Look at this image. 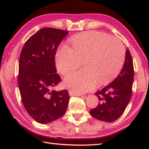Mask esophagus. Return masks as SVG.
Here are the masks:
<instances>
[{"label":"esophagus","mask_w":149,"mask_h":149,"mask_svg":"<svg viewBox=\"0 0 149 149\" xmlns=\"http://www.w3.org/2000/svg\"><path fill=\"white\" fill-rule=\"evenodd\" d=\"M69 95L70 96H78V97H81V96H83V95L81 94V93H77L74 92L73 90H70L69 91Z\"/></svg>","instance_id":"1"}]
</instances>
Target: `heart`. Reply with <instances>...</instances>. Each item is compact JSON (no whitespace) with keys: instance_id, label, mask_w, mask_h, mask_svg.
I'll list each match as a JSON object with an SVG mask.
<instances>
[{"instance_id":"b5f03b06","label":"heart","mask_w":149,"mask_h":149,"mask_svg":"<svg viewBox=\"0 0 149 149\" xmlns=\"http://www.w3.org/2000/svg\"><path fill=\"white\" fill-rule=\"evenodd\" d=\"M72 49L62 45L56 54V66L63 75L78 68L82 61L84 68L68 75L65 84L74 92L92 90L97 83L104 84L121 70L125 58L122 42L104 33L91 31L72 40Z\"/></svg>"}]
</instances>
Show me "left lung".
I'll return each instance as SVG.
<instances>
[{
	"mask_svg": "<svg viewBox=\"0 0 149 149\" xmlns=\"http://www.w3.org/2000/svg\"><path fill=\"white\" fill-rule=\"evenodd\" d=\"M133 80V62L127 49L124 65L118 76L95 93L99 103L95 108L90 109V115L95 118L107 122H114L120 118L131 98Z\"/></svg>",
	"mask_w": 149,
	"mask_h": 149,
	"instance_id": "1",
	"label": "left lung"
}]
</instances>
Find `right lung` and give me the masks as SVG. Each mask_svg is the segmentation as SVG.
<instances>
[{"label": "right lung", "instance_id": "add662e5", "mask_svg": "<svg viewBox=\"0 0 149 149\" xmlns=\"http://www.w3.org/2000/svg\"><path fill=\"white\" fill-rule=\"evenodd\" d=\"M68 32L45 27L25 43L19 59L18 84L22 103L29 115L40 123L63 116L70 98L66 90L52 88L61 81L56 74V50Z\"/></svg>", "mask_w": 149, "mask_h": 149}]
</instances>
